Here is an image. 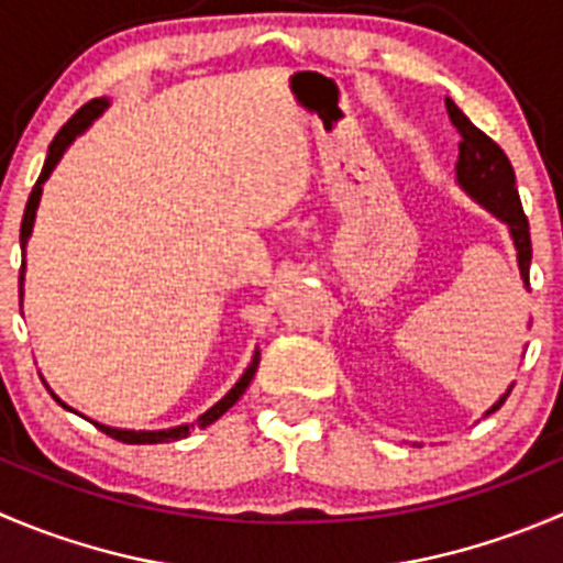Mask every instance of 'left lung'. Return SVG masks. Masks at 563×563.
<instances>
[{
	"label": "left lung",
	"instance_id": "1",
	"mask_svg": "<svg viewBox=\"0 0 563 563\" xmlns=\"http://www.w3.org/2000/svg\"><path fill=\"white\" fill-rule=\"evenodd\" d=\"M445 109H449L451 123H454V129L462 136L460 162H456V181H460V187L476 203H482L484 209L493 211L500 222L509 225L511 242H515L517 250V264H520V277L528 288L531 286L528 283V269H531V231H528V217L522 214L520 192H517L515 170H511L509 156L478 125H473L471 118L451 98H445ZM509 393L511 387L495 401L493 409H487V415L500 409V404L509 398Z\"/></svg>",
	"mask_w": 563,
	"mask_h": 563
}]
</instances>
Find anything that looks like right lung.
<instances>
[{
  "instance_id": "1",
  "label": "right lung",
  "mask_w": 563,
  "mask_h": 563,
  "mask_svg": "<svg viewBox=\"0 0 563 563\" xmlns=\"http://www.w3.org/2000/svg\"><path fill=\"white\" fill-rule=\"evenodd\" d=\"M107 107H109L107 98H92V101H87L85 107H81L79 112H76L74 118H70L68 123H65L63 129L57 131V136H54V140H52V145H48V156H46V162H43L41 176H37L35 187H32V192H30V200H26L24 220H21V250L26 247V239L32 236V225H35V211H37V203H41L43 184H46V178L52 176V170H54V167H57V162L63 159L65 148H68V145L74 143L76 136H79L81 131H85L87 125H90L92 120H96L98 114H101ZM19 286H21V294H24V264H21ZM258 363H261V352H258V349H255L253 363L247 365V371H244V374H242V379H239L236 385H233L231 390H228L225 396H222L220 401L214 404V407L206 409V412L200 415V418L195 420V423H184V427H176V429H159V432H131V429L103 427V423H96V420H92V423H96V427L101 429L103 434H109V438L120 440V443H129V445H154V443H170V440H181V438H187L189 429H195V427L206 429V427H209V423H214L217 418H222V415H225L228 409H231L233 404H236L239 398H242V393L250 387V382H253L255 371H258ZM54 398H57V396H54ZM57 401H59V398H57ZM59 404H63V407H68V404H65V401H59Z\"/></svg>"
}]
</instances>
